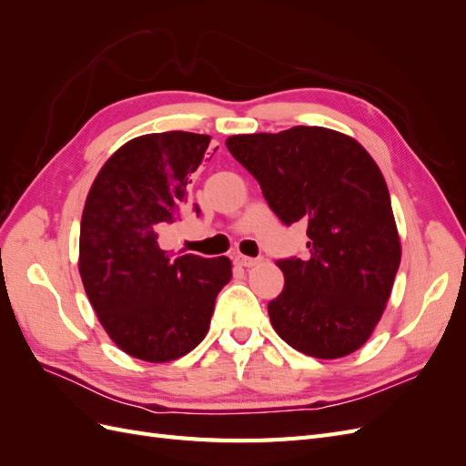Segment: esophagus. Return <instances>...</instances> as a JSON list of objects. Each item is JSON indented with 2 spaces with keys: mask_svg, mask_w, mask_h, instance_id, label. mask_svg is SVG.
Instances as JSON below:
<instances>
[{
  "mask_svg": "<svg viewBox=\"0 0 466 466\" xmlns=\"http://www.w3.org/2000/svg\"><path fill=\"white\" fill-rule=\"evenodd\" d=\"M260 260H262L260 257H255V258H252V257H245V255H238V257H237V262L241 264V266H245V268H252V266H257Z\"/></svg>",
  "mask_w": 466,
  "mask_h": 466,
  "instance_id": "1",
  "label": "esophagus"
}]
</instances>
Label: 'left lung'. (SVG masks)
Wrapping results in <instances>:
<instances>
[{"label":"left lung","instance_id":"obj_1","mask_svg":"<svg viewBox=\"0 0 466 466\" xmlns=\"http://www.w3.org/2000/svg\"><path fill=\"white\" fill-rule=\"evenodd\" d=\"M289 225L307 223L309 255L279 258L286 284L268 303L281 340L307 356L342 358L371 336L400 264L387 182L356 139L320 126L228 139Z\"/></svg>","mask_w":466,"mask_h":466}]
</instances>
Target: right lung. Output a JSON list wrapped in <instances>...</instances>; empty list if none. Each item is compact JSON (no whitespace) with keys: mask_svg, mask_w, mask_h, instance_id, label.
Here are the masks:
<instances>
[{"mask_svg":"<svg viewBox=\"0 0 466 466\" xmlns=\"http://www.w3.org/2000/svg\"><path fill=\"white\" fill-rule=\"evenodd\" d=\"M208 146L204 134L139 136L105 163L83 208V286L108 336L137 360L171 361L198 346L218 293L231 279L229 258L161 247V235L188 202ZM192 209L200 214L198 204Z\"/></svg>","mask_w":466,"mask_h":466,"instance_id":"add662e5","label":"right lung"}]
</instances>
